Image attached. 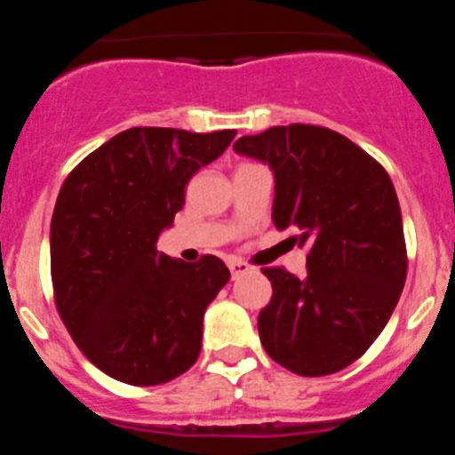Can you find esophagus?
<instances>
[{"mask_svg": "<svg viewBox=\"0 0 455 455\" xmlns=\"http://www.w3.org/2000/svg\"><path fill=\"white\" fill-rule=\"evenodd\" d=\"M228 267H230L232 277H236V275H239V273L251 271V267H248L246 262H239V259H230V262H228Z\"/></svg>", "mask_w": 455, "mask_h": 455, "instance_id": "esophagus-1", "label": "esophagus"}]
</instances>
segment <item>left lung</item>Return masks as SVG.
<instances>
[{
  "mask_svg": "<svg viewBox=\"0 0 455 455\" xmlns=\"http://www.w3.org/2000/svg\"><path fill=\"white\" fill-rule=\"evenodd\" d=\"M275 175L273 223L296 228L307 277L262 268L271 303L257 328L268 355L299 376H328L363 357L399 303L408 273L403 220L387 171L347 136L283 124L235 143Z\"/></svg>",
  "mask_w": 455,
  "mask_h": 455,
  "instance_id": "left-lung-1",
  "label": "left lung"
}]
</instances>
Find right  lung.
Wrapping results in <instances>:
<instances>
[{
	"instance_id": "right-lung-1",
	"label": "right lung",
	"mask_w": 455,
	"mask_h": 455,
	"mask_svg": "<svg viewBox=\"0 0 455 455\" xmlns=\"http://www.w3.org/2000/svg\"><path fill=\"white\" fill-rule=\"evenodd\" d=\"M132 127L79 162L50 230L54 303L79 351L120 383L162 385L193 367L203 316L228 284L223 259L184 264L156 239L184 204L188 180L235 139Z\"/></svg>"
}]
</instances>
